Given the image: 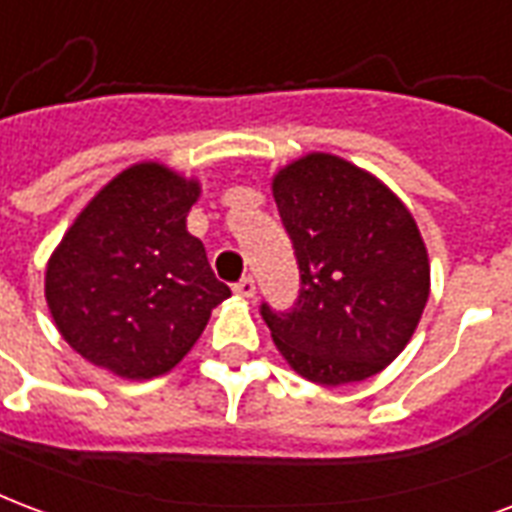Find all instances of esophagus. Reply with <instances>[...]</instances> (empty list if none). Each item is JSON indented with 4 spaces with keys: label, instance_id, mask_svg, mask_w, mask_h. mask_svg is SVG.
<instances>
[{
    "label": "esophagus",
    "instance_id": "1",
    "mask_svg": "<svg viewBox=\"0 0 512 512\" xmlns=\"http://www.w3.org/2000/svg\"><path fill=\"white\" fill-rule=\"evenodd\" d=\"M236 295L241 298H255V282H252V276H244V279H238L236 285H233Z\"/></svg>",
    "mask_w": 512,
    "mask_h": 512
}]
</instances>
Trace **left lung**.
I'll return each instance as SVG.
<instances>
[{"mask_svg": "<svg viewBox=\"0 0 512 512\" xmlns=\"http://www.w3.org/2000/svg\"><path fill=\"white\" fill-rule=\"evenodd\" d=\"M271 189L301 271L290 312L260 306L282 358L317 385L382 372L429 301V252L410 208L377 176L323 151L285 165Z\"/></svg>", "mask_w": 512, "mask_h": 512, "instance_id": "1", "label": "left lung"}]
</instances>
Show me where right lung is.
Returning <instances> with one entry per match:
<instances>
[{
    "label": "right lung",
    "instance_id": "obj_1",
    "mask_svg": "<svg viewBox=\"0 0 512 512\" xmlns=\"http://www.w3.org/2000/svg\"><path fill=\"white\" fill-rule=\"evenodd\" d=\"M200 184L138 162L89 200L45 268V301L78 355L124 380L168 374L230 287L187 230Z\"/></svg>",
    "mask_w": 512,
    "mask_h": 512
}]
</instances>
